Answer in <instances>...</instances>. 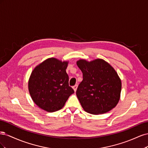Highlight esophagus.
I'll use <instances>...</instances> for the list:
<instances>
[{
    "mask_svg": "<svg viewBox=\"0 0 148 148\" xmlns=\"http://www.w3.org/2000/svg\"><path fill=\"white\" fill-rule=\"evenodd\" d=\"M77 87H78V84H75V85H74V86H73V89H74V91H77Z\"/></svg>",
    "mask_w": 148,
    "mask_h": 148,
    "instance_id": "1",
    "label": "esophagus"
}]
</instances>
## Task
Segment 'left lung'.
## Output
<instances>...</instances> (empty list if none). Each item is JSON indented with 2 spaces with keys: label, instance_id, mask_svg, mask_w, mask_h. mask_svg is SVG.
Returning a JSON list of instances; mask_svg holds the SVG:
<instances>
[{
  "label": "left lung",
  "instance_id": "left-lung-1",
  "mask_svg": "<svg viewBox=\"0 0 148 148\" xmlns=\"http://www.w3.org/2000/svg\"><path fill=\"white\" fill-rule=\"evenodd\" d=\"M77 64L83 73V80L76 94L83 109L95 115L112 109L119 102L122 88L115 70L102 59L90 62L79 60Z\"/></svg>",
  "mask_w": 148,
  "mask_h": 148
}]
</instances>
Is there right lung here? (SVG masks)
<instances>
[{"label": "right lung", "instance_id": "add662e5", "mask_svg": "<svg viewBox=\"0 0 148 148\" xmlns=\"http://www.w3.org/2000/svg\"><path fill=\"white\" fill-rule=\"evenodd\" d=\"M68 62L51 58L37 66L28 83L30 95L40 108L49 112L61 109L74 92L66 72Z\"/></svg>", "mask_w": 148, "mask_h": 148}]
</instances>
